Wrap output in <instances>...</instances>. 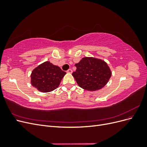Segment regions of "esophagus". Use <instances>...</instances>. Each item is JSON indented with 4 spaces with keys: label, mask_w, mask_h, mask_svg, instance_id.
Masks as SVG:
<instances>
[{
    "label": "esophagus",
    "mask_w": 147,
    "mask_h": 147,
    "mask_svg": "<svg viewBox=\"0 0 147 147\" xmlns=\"http://www.w3.org/2000/svg\"><path fill=\"white\" fill-rule=\"evenodd\" d=\"M67 72L69 73V74H72V70L71 69H68L67 70Z\"/></svg>",
    "instance_id": "obj_1"
}]
</instances>
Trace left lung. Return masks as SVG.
Masks as SVG:
<instances>
[{
  "label": "left lung",
  "instance_id": "8db88e82",
  "mask_svg": "<svg viewBox=\"0 0 147 147\" xmlns=\"http://www.w3.org/2000/svg\"><path fill=\"white\" fill-rule=\"evenodd\" d=\"M75 67L77 69L72 75L80 87L88 91L102 88L112 75L107 64L94 57H83Z\"/></svg>",
  "mask_w": 147,
  "mask_h": 147
}]
</instances>
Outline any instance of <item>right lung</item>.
<instances>
[{
  "instance_id": "right-lung-1",
  "label": "right lung",
  "mask_w": 147,
  "mask_h": 147,
  "mask_svg": "<svg viewBox=\"0 0 147 147\" xmlns=\"http://www.w3.org/2000/svg\"><path fill=\"white\" fill-rule=\"evenodd\" d=\"M66 73L58 66L47 61L39 65L31 74V84L41 92H47L59 86Z\"/></svg>"
}]
</instances>
